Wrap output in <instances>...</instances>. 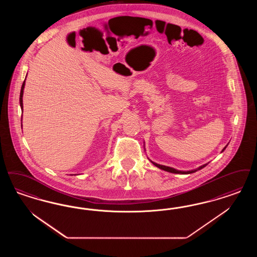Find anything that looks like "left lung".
Here are the masks:
<instances>
[{
    "mask_svg": "<svg viewBox=\"0 0 257 257\" xmlns=\"http://www.w3.org/2000/svg\"><path fill=\"white\" fill-rule=\"evenodd\" d=\"M227 146V145H226ZM226 147H224V149L222 150V152L225 150L226 148ZM151 163L155 165V166H157V167H159L160 169H162V170H165V171H167V172H170V173H175V174H190V173H194L196 171H198V170H200V169H202V168H204L205 166L207 165V164H205L204 165H201V166H199L198 168H196V169H193V170H189V171H181V170H177V169H175V168H172V167H169V166H165V165H159V164H156L154 162H152L151 161Z\"/></svg>",
    "mask_w": 257,
    "mask_h": 257,
    "instance_id": "obj_1",
    "label": "left lung"
}]
</instances>
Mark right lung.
<instances>
[{
	"mask_svg": "<svg viewBox=\"0 0 257 257\" xmlns=\"http://www.w3.org/2000/svg\"><path fill=\"white\" fill-rule=\"evenodd\" d=\"M25 83H26V79H25V81L23 82V85H22V88H21L20 106L21 109H22V111H23V94H24V88H25Z\"/></svg>",
	"mask_w": 257,
	"mask_h": 257,
	"instance_id": "right-lung-1",
	"label": "right lung"
}]
</instances>
